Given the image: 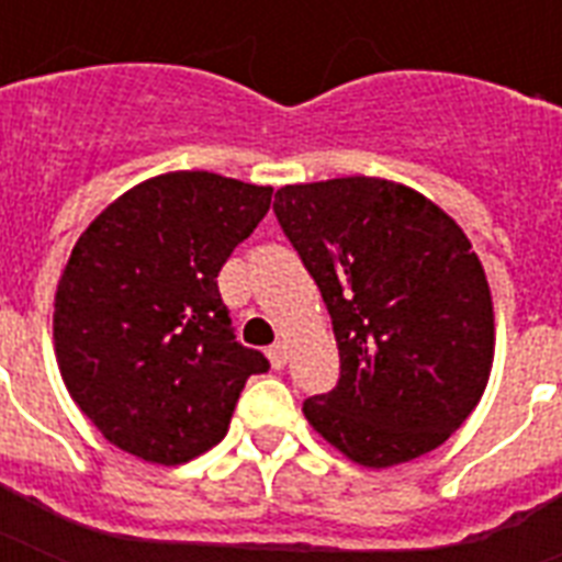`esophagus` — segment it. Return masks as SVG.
Wrapping results in <instances>:
<instances>
[{"instance_id":"esophagus-1","label":"esophagus","mask_w":562,"mask_h":562,"mask_svg":"<svg viewBox=\"0 0 562 562\" xmlns=\"http://www.w3.org/2000/svg\"><path fill=\"white\" fill-rule=\"evenodd\" d=\"M268 359H271L273 370H282L289 364V352H285V344H273L271 350H268Z\"/></svg>"}]
</instances>
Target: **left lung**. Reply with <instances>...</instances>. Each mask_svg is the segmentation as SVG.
I'll return each mask as SVG.
<instances>
[{
  "instance_id": "1",
  "label": "left lung",
  "mask_w": 562,
  "mask_h": 562,
  "mask_svg": "<svg viewBox=\"0 0 562 562\" xmlns=\"http://www.w3.org/2000/svg\"><path fill=\"white\" fill-rule=\"evenodd\" d=\"M282 233L321 289L341 356L303 414L364 467L414 461L479 405L493 364V300L463 229L379 178L282 187Z\"/></svg>"
}]
</instances>
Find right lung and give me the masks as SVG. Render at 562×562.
<instances>
[{
  "mask_svg": "<svg viewBox=\"0 0 562 562\" xmlns=\"http://www.w3.org/2000/svg\"><path fill=\"white\" fill-rule=\"evenodd\" d=\"M271 187L171 171L113 201L75 241L55 294V352L78 408L122 452L187 463L227 435L238 393L271 368L241 347L218 271Z\"/></svg>",
  "mask_w": 562,
  "mask_h": 562,
  "instance_id": "obj_1",
  "label": "right lung"
}]
</instances>
